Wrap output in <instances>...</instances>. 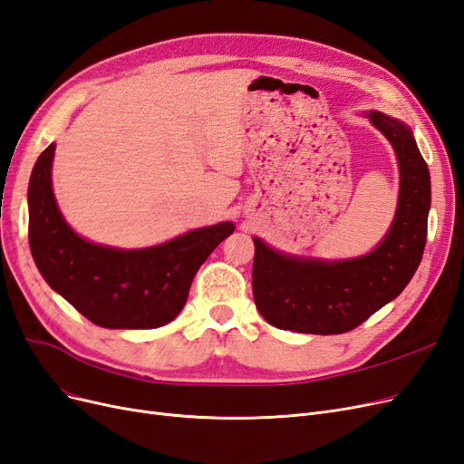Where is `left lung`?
Segmentation results:
<instances>
[{
    "label": "left lung",
    "mask_w": 464,
    "mask_h": 464,
    "mask_svg": "<svg viewBox=\"0 0 464 464\" xmlns=\"http://www.w3.org/2000/svg\"><path fill=\"white\" fill-rule=\"evenodd\" d=\"M366 119L388 138L399 165V196L382 242L351 259H316L276 251L253 237V297L268 324L301 334H343L393 301L420 265L430 201V170L409 126L380 111Z\"/></svg>",
    "instance_id": "1"
}]
</instances>
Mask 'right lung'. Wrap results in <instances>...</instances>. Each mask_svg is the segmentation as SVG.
<instances>
[{"mask_svg": "<svg viewBox=\"0 0 464 464\" xmlns=\"http://www.w3.org/2000/svg\"><path fill=\"white\" fill-rule=\"evenodd\" d=\"M53 155L55 143H50L28 182V242L44 280L102 328L148 330L174 321L199 266L234 232V222L189 230L141 249L88 242L59 211Z\"/></svg>", "mask_w": 464, "mask_h": 464, "instance_id": "add662e5", "label": "right lung"}]
</instances>
